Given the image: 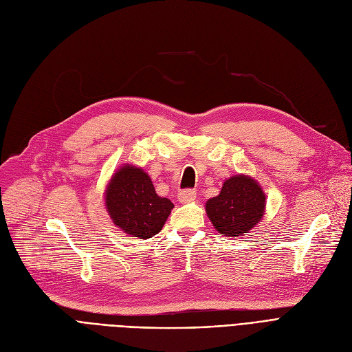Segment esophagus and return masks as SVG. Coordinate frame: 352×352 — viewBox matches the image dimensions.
<instances>
[{
	"mask_svg": "<svg viewBox=\"0 0 352 352\" xmlns=\"http://www.w3.org/2000/svg\"><path fill=\"white\" fill-rule=\"evenodd\" d=\"M196 197H197L196 190H190L188 188V190H183V191L178 192V200L181 203H190L192 200H196Z\"/></svg>",
	"mask_w": 352,
	"mask_h": 352,
	"instance_id": "1",
	"label": "esophagus"
}]
</instances>
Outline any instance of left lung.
Segmentation results:
<instances>
[{
    "mask_svg": "<svg viewBox=\"0 0 352 352\" xmlns=\"http://www.w3.org/2000/svg\"><path fill=\"white\" fill-rule=\"evenodd\" d=\"M265 194L256 181L248 175L228 178L220 194L206 203V213L220 235L236 238L263 219Z\"/></svg>",
    "mask_w": 352,
    "mask_h": 352,
    "instance_id": "8db88e82",
    "label": "left lung"
}]
</instances>
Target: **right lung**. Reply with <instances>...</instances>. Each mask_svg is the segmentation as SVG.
Listing matches in <instances>:
<instances>
[{
    "instance_id": "right-lung-1",
    "label": "right lung",
    "mask_w": 352,
    "mask_h": 352,
    "mask_svg": "<svg viewBox=\"0 0 352 352\" xmlns=\"http://www.w3.org/2000/svg\"><path fill=\"white\" fill-rule=\"evenodd\" d=\"M106 209L113 223L132 238L148 239L161 232L174 204L160 197L149 175L133 165H123L106 190Z\"/></svg>"
}]
</instances>
